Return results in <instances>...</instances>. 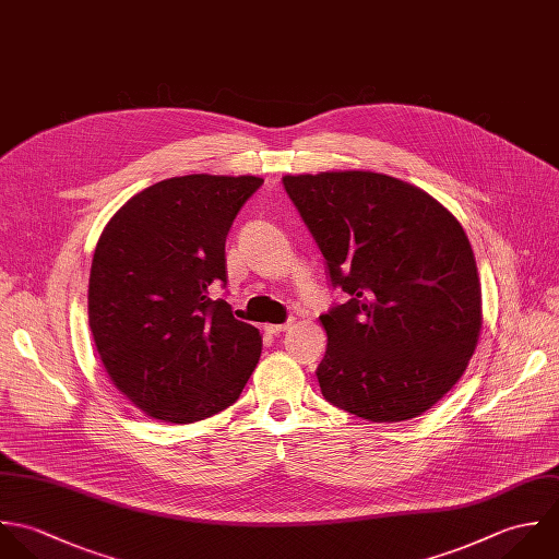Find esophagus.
I'll list each match as a JSON object with an SVG mask.
<instances>
[{
	"mask_svg": "<svg viewBox=\"0 0 559 559\" xmlns=\"http://www.w3.org/2000/svg\"><path fill=\"white\" fill-rule=\"evenodd\" d=\"M292 329V324L287 322V324H265V333L267 335H281V333H285V331H289Z\"/></svg>",
	"mask_w": 559,
	"mask_h": 559,
	"instance_id": "obj_1",
	"label": "esophagus"
}]
</instances>
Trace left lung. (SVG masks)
I'll list each match as a JSON object with an SVG mask.
<instances>
[{
	"label": "left lung",
	"mask_w": 559,
	"mask_h": 559,
	"mask_svg": "<svg viewBox=\"0 0 559 559\" xmlns=\"http://www.w3.org/2000/svg\"><path fill=\"white\" fill-rule=\"evenodd\" d=\"M283 186L349 300L320 322L322 395L373 424L430 411L481 331V287L462 224L421 188L371 170L285 175Z\"/></svg>",
	"instance_id": "left-lung-1"
}]
</instances>
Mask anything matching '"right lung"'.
<instances>
[{
  "label": "right lung",
  "mask_w": 559,
  "mask_h": 559,
  "mask_svg": "<svg viewBox=\"0 0 559 559\" xmlns=\"http://www.w3.org/2000/svg\"><path fill=\"white\" fill-rule=\"evenodd\" d=\"M261 177L186 175L131 197L106 224L88 281V324L114 386L144 415L194 424L237 402L261 335L212 289L224 241Z\"/></svg>",
  "instance_id": "1"
}]
</instances>
